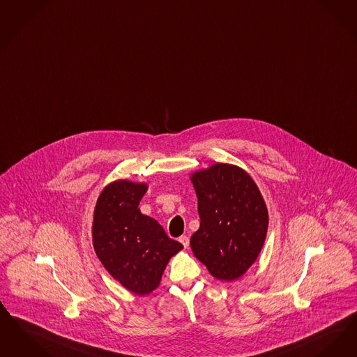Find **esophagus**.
Here are the masks:
<instances>
[{
    "label": "esophagus",
    "instance_id": "34e87169",
    "mask_svg": "<svg viewBox=\"0 0 357 357\" xmlns=\"http://www.w3.org/2000/svg\"><path fill=\"white\" fill-rule=\"evenodd\" d=\"M179 242L182 243V244L185 245V248H187V247H188V244H190V239H188V236L182 235V236L179 238Z\"/></svg>",
    "mask_w": 357,
    "mask_h": 357
}]
</instances>
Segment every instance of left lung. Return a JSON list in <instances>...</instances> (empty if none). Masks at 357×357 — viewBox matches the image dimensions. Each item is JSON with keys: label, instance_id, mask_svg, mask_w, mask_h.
I'll return each mask as SVG.
<instances>
[{"label": "left lung", "instance_id": "1", "mask_svg": "<svg viewBox=\"0 0 357 357\" xmlns=\"http://www.w3.org/2000/svg\"><path fill=\"white\" fill-rule=\"evenodd\" d=\"M198 197L200 226L191 250L219 280L241 278L257 260L268 227L260 191L247 172L216 163L191 178Z\"/></svg>", "mask_w": 357, "mask_h": 357}]
</instances>
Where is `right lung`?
Here are the masks:
<instances>
[{
  "instance_id": "add662e5",
  "label": "right lung",
  "mask_w": 357,
  "mask_h": 357,
  "mask_svg": "<svg viewBox=\"0 0 357 357\" xmlns=\"http://www.w3.org/2000/svg\"><path fill=\"white\" fill-rule=\"evenodd\" d=\"M146 190L144 183H110L100 192L93 222V244L100 263L137 295L154 291L170 257L183 248L155 219L141 214L138 206Z\"/></svg>"
}]
</instances>
